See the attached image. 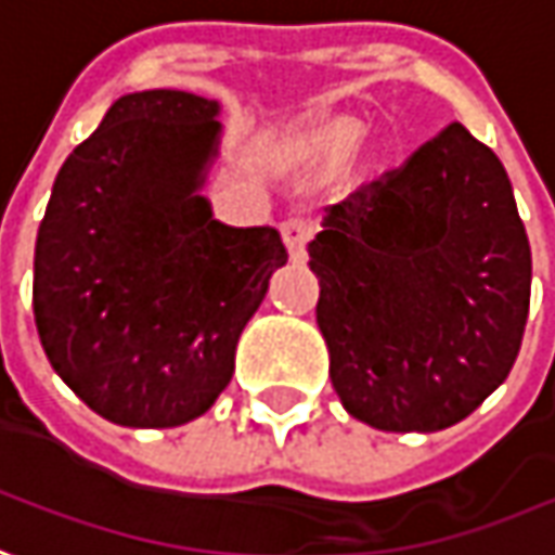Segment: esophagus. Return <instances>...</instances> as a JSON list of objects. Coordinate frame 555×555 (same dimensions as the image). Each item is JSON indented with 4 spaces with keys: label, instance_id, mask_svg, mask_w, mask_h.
<instances>
[{
    "label": "esophagus",
    "instance_id": "1",
    "mask_svg": "<svg viewBox=\"0 0 555 555\" xmlns=\"http://www.w3.org/2000/svg\"><path fill=\"white\" fill-rule=\"evenodd\" d=\"M279 233H282V242H285L288 255L295 260H300L307 255L310 240H313V223L304 218V215H295V218H285L279 223Z\"/></svg>",
    "mask_w": 555,
    "mask_h": 555
}]
</instances>
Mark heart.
Segmentation results:
<instances>
[{"label":"heart","instance_id":"b5f03b06","mask_svg":"<svg viewBox=\"0 0 555 555\" xmlns=\"http://www.w3.org/2000/svg\"><path fill=\"white\" fill-rule=\"evenodd\" d=\"M337 153H347V150H350V141H347V138H337Z\"/></svg>","mask_w":555,"mask_h":555}]
</instances>
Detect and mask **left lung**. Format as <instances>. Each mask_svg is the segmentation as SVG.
Wrapping results in <instances>:
<instances>
[{
	"mask_svg": "<svg viewBox=\"0 0 555 555\" xmlns=\"http://www.w3.org/2000/svg\"><path fill=\"white\" fill-rule=\"evenodd\" d=\"M315 322L353 417L446 430L513 369L531 248L501 159L461 122L335 205L310 242Z\"/></svg>",
	"mask_w": 555,
	"mask_h": 555,
	"instance_id": "1",
	"label": "left lung"
}]
</instances>
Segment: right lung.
<instances>
[{
  "instance_id": "obj_1",
  "label": "right lung",
  "mask_w": 555,
  "mask_h": 555,
  "mask_svg": "<svg viewBox=\"0 0 555 555\" xmlns=\"http://www.w3.org/2000/svg\"><path fill=\"white\" fill-rule=\"evenodd\" d=\"M218 104L171 88L125 94L69 153L33 260L51 369L119 427H178L233 377L245 322L288 251L270 227H223L199 183Z\"/></svg>"
}]
</instances>
